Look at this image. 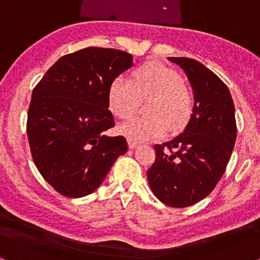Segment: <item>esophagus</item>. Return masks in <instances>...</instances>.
I'll use <instances>...</instances> for the list:
<instances>
[{"label": "esophagus", "mask_w": 260, "mask_h": 260, "mask_svg": "<svg viewBox=\"0 0 260 260\" xmlns=\"http://www.w3.org/2000/svg\"><path fill=\"white\" fill-rule=\"evenodd\" d=\"M127 141H128V146H129V148H136L138 146V143L136 140H132V139H129V138H128Z\"/></svg>", "instance_id": "1"}]
</instances>
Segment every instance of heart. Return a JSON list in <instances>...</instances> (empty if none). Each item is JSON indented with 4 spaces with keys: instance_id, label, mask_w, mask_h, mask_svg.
Listing matches in <instances>:
<instances>
[{
    "instance_id": "heart-1",
    "label": "heart",
    "mask_w": 260,
    "mask_h": 260,
    "mask_svg": "<svg viewBox=\"0 0 260 260\" xmlns=\"http://www.w3.org/2000/svg\"><path fill=\"white\" fill-rule=\"evenodd\" d=\"M152 98L146 107L147 116L123 123L120 132L136 141H147L181 131L188 123L193 110L191 90L183 83L182 76L160 63H148L133 75V82L117 77L109 89V107L121 120L132 117L140 100Z\"/></svg>"
}]
</instances>
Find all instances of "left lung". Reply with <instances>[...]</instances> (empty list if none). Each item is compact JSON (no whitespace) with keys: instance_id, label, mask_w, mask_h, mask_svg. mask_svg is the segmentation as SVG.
<instances>
[{"instance_id":"1","label":"left lung","mask_w":260,"mask_h":260,"mask_svg":"<svg viewBox=\"0 0 260 260\" xmlns=\"http://www.w3.org/2000/svg\"><path fill=\"white\" fill-rule=\"evenodd\" d=\"M183 69L193 92L184 131L155 145L148 184L166 206L184 208L209 195L222 177L237 139L235 108L227 85L200 61L169 57Z\"/></svg>"}]
</instances>
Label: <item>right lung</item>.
<instances>
[{"label":"right lung","mask_w":260,"mask_h":260,"mask_svg":"<svg viewBox=\"0 0 260 260\" xmlns=\"http://www.w3.org/2000/svg\"><path fill=\"white\" fill-rule=\"evenodd\" d=\"M133 67V55L115 48L86 47L64 55L48 69L32 92L27 136L37 169L63 196L95 191L127 152L114 127L109 89Z\"/></svg>","instance_id":"obj_1"}]
</instances>
